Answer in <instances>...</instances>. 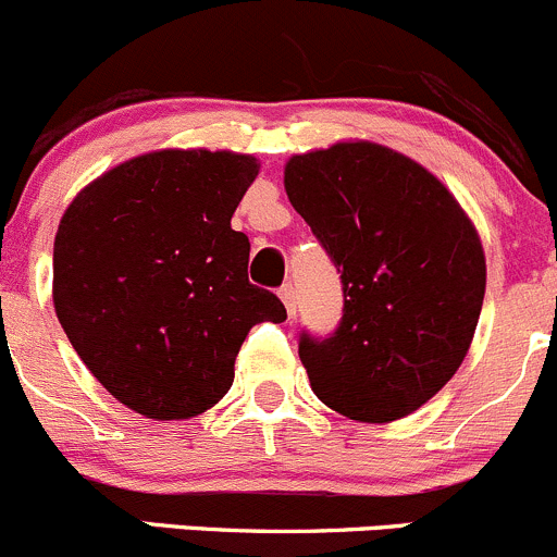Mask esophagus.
<instances>
[{"instance_id": "1", "label": "esophagus", "mask_w": 557, "mask_h": 557, "mask_svg": "<svg viewBox=\"0 0 557 557\" xmlns=\"http://www.w3.org/2000/svg\"><path fill=\"white\" fill-rule=\"evenodd\" d=\"M278 297H281V302H284V306H286V313H289V317H295V308H297L295 286L284 284V286H281V289H278Z\"/></svg>"}]
</instances>
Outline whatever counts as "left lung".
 <instances>
[{
    "label": "left lung",
    "mask_w": 557,
    "mask_h": 557,
    "mask_svg": "<svg viewBox=\"0 0 557 557\" xmlns=\"http://www.w3.org/2000/svg\"><path fill=\"white\" fill-rule=\"evenodd\" d=\"M284 189L344 284L338 330L300 335L311 389L349 420L409 417L476 330L487 268L471 219L422 164L368 140L297 153Z\"/></svg>",
    "instance_id": "1"
}]
</instances>
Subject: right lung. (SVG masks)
<instances>
[{"mask_svg":"<svg viewBox=\"0 0 557 557\" xmlns=\"http://www.w3.org/2000/svg\"><path fill=\"white\" fill-rule=\"evenodd\" d=\"M257 173L249 153L164 148L99 175L59 222V322L97 382L148 420L219 404L249 330L286 319L230 227Z\"/></svg>","mask_w":557,"mask_h":557,"instance_id":"right-lung-1","label":"right lung"}]
</instances>
